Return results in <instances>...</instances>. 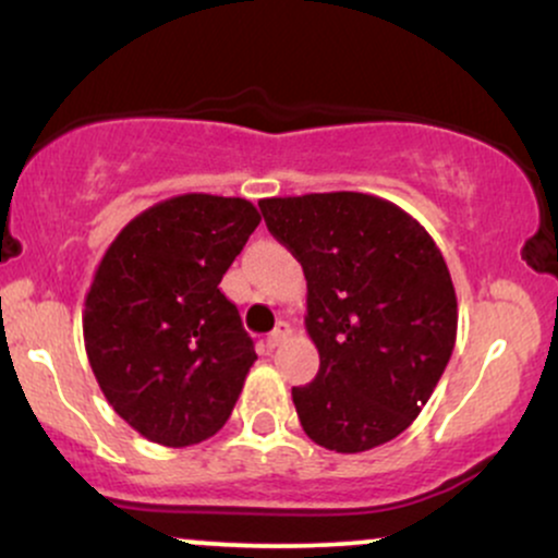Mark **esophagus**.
Instances as JSON below:
<instances>
[{
    "instance_id": "obj_1",
    "label": "esophagus",
    "mask_w": 558,
    "mask_h": 558,
    "mask_svg": "<svg viewBox=\"0 0 558 558\" xmlns=\"http://www.w3.org/2000/svg\"><path fill=\"white\" fill-rule=\"evenodd\" d=\"M288 336H291V325L280 323L278 328L267 336V349H278V345H283L288 341Z\"/></svg>"
}]
</instances>
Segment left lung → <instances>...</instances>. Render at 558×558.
I'll return each instance as SVG.
<instances>
[{
	"mask_svg": "<svg viewBox=\"0 0 558 558\" xmlns=\"http://www.w3.org/2000/svg\"><path fill=\"white\" fill-rule=\"evenodd\" d=\"M259 209L306 278L319 373L291 390L301 427L336 453L388 444L422 412L457 343L444 254L412 215L373 194L275 196Z\"/></svg>",
	"mask_w": 558,
	"mask_h": 558,
	"instance_id": "left-lung-1",
	"label": "left lung"
}]
</instances>
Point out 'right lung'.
I'll return each instance as SVG.
<instances>
[{"label":"right lung","instance_id":"right-lung-1","mask_svg":"<svg viewBox=\"0 0 558 558\" xmlns=\"http://www.w3.org/2000/svg\"><path fill=\"white\" fill-rule=\"evenodd\" d=\"M259 220L239 196L165 198L133 217L96 267L83 310L88 364L114 412L159 446L213 438L257 360L217 286Z\"/></svg>","mask_w":558,"mask_h":558}]
</instances>
